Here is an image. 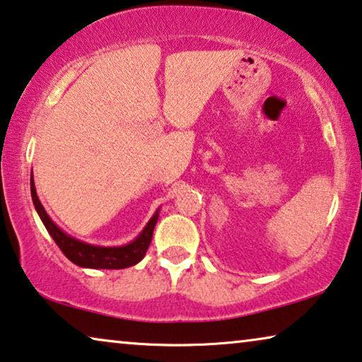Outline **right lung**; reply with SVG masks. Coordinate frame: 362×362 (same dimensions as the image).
<instances>
[{"mask_svg":"<svg viewBox=\"0 0 362 362\" xmlns=\"http://www.w3.org/2000/svg\"><path fill=\"white\" fill-rule=\"evenodd\" d=\"M30 194H33V201L35 206V211H37L39 217L44 222L47 232L50 233V237L54 238L57 246L62 250L68 259L71 263H75L81 268H93V269H124L129 268V266L137 264L140 259L144 258L146 250L151 243V237H153V228L156 220H158V211L148 223L144 228V232L139 235L137 238L134 240L132 243L125 246H117V248H106V246H94L83 243L80 240L71 238L70 235L57 227V225L52 222L50 217L47 216L45 209L42 207V204L37 197V192H35L34 181L30 180Z\"/></svg>","mask_w":362,"mask_h":362,"instance_id":"obj_1","label":"right lung"}]
</instances>
